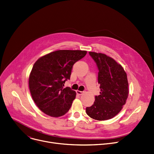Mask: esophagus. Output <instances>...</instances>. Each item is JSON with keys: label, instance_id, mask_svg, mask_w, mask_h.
<instances>
[{"label": "esophagus", "instance_id": "1", "mask_svg": "<svg viewBox=\"0 0 154 154\" xmlns=\"http://www.w3.org/2000/svg\"><path fill=\"white\" fill-rule=\"evenodd\" d=\"M76 93H77L78 95H82V94L84 93V91H80V90H77V91H76Z\"/></svg>", "mask_w": 154, "mask_h": 154}]
</instances>
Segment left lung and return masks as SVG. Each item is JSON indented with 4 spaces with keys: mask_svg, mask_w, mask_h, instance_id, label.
<instances>
[{
    "mask_svg": "<svg viewBox=\"0 0 154 154\" xmlns=\"http://www.w3.org/2000/svg\"><path fill=\"white\" fill-rule=\"evenodd\" d=\"M98 69L100 92L94 105L86 108L87 114L98 121L115 117L126 104L129 95L127 74L123 67L105 54L89 52Z\"/></svg>",
    "mask_w": 154,
    "mask_h": 154,
    "instance_id": "left-lung-1",
    "label": "left lung"
}]
</instances>
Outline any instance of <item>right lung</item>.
Listing matches in <instances>:
<instances>
[{
    "instance_id": "1",
    "label": "right lung",
    "mask_w": 154,
    "mask_h": 154,
    "mask_svg": "<svg viewBox=\"0 0 154 154\" xmlns=\"http://www.w3.org/2000/svg\"><path fill=\"white\" fill-rule=\"evenodd\" d=\"M86 51L58 50L39 57L31 71L28 84L32 98L44 113L54 118L69 110L76 92L64 88L73 65L87 54Z\"/></svg>"
}]
</instances>
